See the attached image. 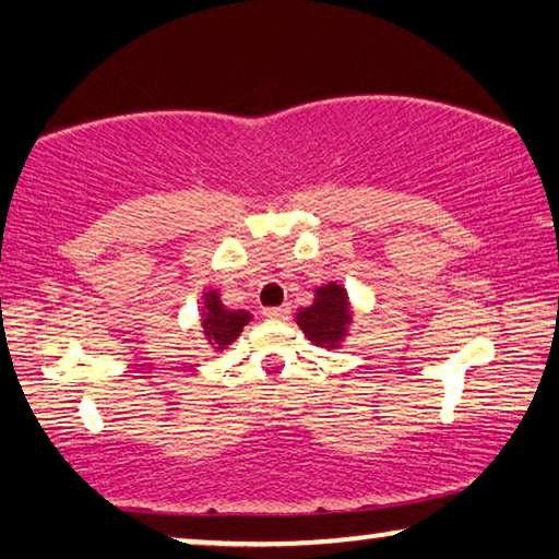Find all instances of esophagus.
<instances>
[{
    "label": "esophagus",
    "mask_w": 559,
    "mask_h": 559,
    "mask_svg": "<svg viewBox=\"0 0 559 559\" xmlns=\"http://www.w3.org/2000/svg\"><path fill=\"white\" fill-rule=\"evenodd\" d=\"M263 316L266 318H276V320H286L290 316V306H276V308H263Z\"/></svg>",
    "instance_id": "34e87169"
}]
</instances>
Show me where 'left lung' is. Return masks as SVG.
I'll list each match as a JSON object with an SVG mask.
<instances>
[{"instance_id": "obj_1", "label": "left lung", "mask_w": 559, "mask_h": 559, "mask_svg": "<svg viewBox=\"0 0 559 559\" xmlns=\"http://www.w3.org/2000/svg\"><path fill=\"white\" fill-rule=\"evenodd\" d=\"M296 320L302 333L313 340L316 345L335 347L349 325L345 288H340L337 283H328V286L318 288L313 306L300 308Z\"/></svg>"}]
</instances>
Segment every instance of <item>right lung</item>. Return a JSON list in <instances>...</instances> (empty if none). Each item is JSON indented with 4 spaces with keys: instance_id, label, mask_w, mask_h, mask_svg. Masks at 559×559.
Returning <instances> with one entry per match:
<instances>
[{
    "instance_id": "add662e5",
    "label": "right lung",
    "mask_w": 559,
    "mask_h": 559,
    "mask_svg": "<svg viewBox=\"0 0 559 559\" xmlns=\"http://www.w3.org/2000/svg\"><path fill=\"white\" fill-rule=\"evenodd\" d=\"M202 325L204 333L210 337V343L216 345V349H224L226 345H231L239 333L243 330V325L249 323V313L246 310H229L226 306H222L219 296L216 290L206 293L204 300V313H202Z\"/></svg>"
}]
</instances>
